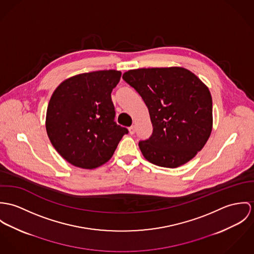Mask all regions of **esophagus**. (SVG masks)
I'll use <instances>...</instances> for the list:
<instances>
[{
	"mask_svg": "<svg viewBox=\"0 0 254 254\" xmlns=\"http://www.w3.org/2000/svg\"><path fill=\"white\" fill-rule=\"evenodd\" d=\"M128 131H129L130 134H134L135 133V127H130L128 128Z\"/></svg>",
	"mask_w": 254,
	"mask_h": 254,
	"instance_id": "1",
	"label": "esophagus"
}]
</instances>
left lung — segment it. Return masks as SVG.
Listing matches in <instances>:
<instances>
[{"label":"left lung","mask_w":254,"mask_h":254,"mask_svg":"<svg viewBox=\"0 0 254 254\" xmlns=\"http://www.w3.org/2000/svg\"><path fill=\"white\" fill-rule=\"evenodd\" d=\"M123 79L139 93L153 125L149 139L138 143L144 158L169 169L192 160L212 129L208 87L182 67L129 70Z\"/></svg>","instance_id":"left-lung-1"}]
</instances>
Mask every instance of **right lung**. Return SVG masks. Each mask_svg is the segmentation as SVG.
I'll return each mask as SVG.
<instances>
[{
	"label": "right lung",
	"mask_w": 254,
	"mask_h": 254,
	"mask_svg": "<svg viewBox=\"0 0 254 254\" xmlns=\"http://www.w3.org/2000/svg\"><path fill=\"white\" fill-rule=\"evenodd\" d=\"M122 73L103 70L71 77L49 102L46 128L58 154L71 165L92 169L107 163L128 133L114 121L111 92Z\"/></svg>",
	"instance_id": "obj_1"
}]
</instances>
